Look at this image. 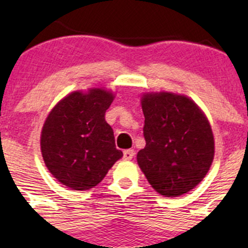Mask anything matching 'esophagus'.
Instances as JSON below:
<instances>
[{"mask_svg": "<svg viewBox=\"0 0 248 248\" xmlns=\"http://www.w3.org/2000/svg\"><path fill=\"white\" fill-rule=\"evenodd\" d=\"M134 157V150H124V161H131Z\"/></svg>", "mask_w": 248, "mask_h": 248, "instance_id": "1", "label": "esophagus"}]
</instances>
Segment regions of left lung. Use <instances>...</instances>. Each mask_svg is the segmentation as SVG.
<instances>
[{
	"mask_svg": "<svg viewBox=\"0 0 248 248\" xmlns=\"http://www.w3.org/2000/svg\"><path fill=\"white\" fill-rule=\"evenodd\" d=\"M146 145L137 161L149 184L164 197H179L205 177L215 156L211 126L184 94L152 92L141 97Z\"/></svg>",
	"mask_w": 248,
	"mask_h": 248,
	"instance_id": "8db88e82",
	"label": "left lung"
}]
</instances>
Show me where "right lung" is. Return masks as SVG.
<instances>
[{"label":"right lung","instance_id":"right-lung-1","mask_svg":"<svg viewBox=\"0 0 248 248\" xmlns=\"http://www.w3.org/2000/svg\"><path fill=\"white\" fill-rule=\"evenodd\" d=\"M112 101L114 94L104 89L74 91L47 115L41 134L42 156L52 176L71 189L98 185L124 156L106 121Z\"/></svg>","mask_w":248,"mask_h":248}]
</instances>
